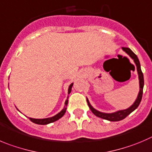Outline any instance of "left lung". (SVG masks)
Segmentation results:
<instances>
[{"label": "left lung", "instance_id": "left-lung-1", "mask_svg": "<svg viewBox=\"0 0 152 152\" xmlns=\"http://www.w3.org/2000/svg\"><path fill=\"white\" fill-rule=\"evenodd\" d=\"M121 49H122V50L124 51V52H125L126 53L134 60V63H135L136 66H137V73H138L139 76V83H140V91H139L138 96H137V99H136V100L134 101V103H133L129 108L126 109V110H118V111H116L115 112V113H102V112H100L98 111V110H95V109L94 108L93 106L91 105V103H89L88 99L86 98L89 108H90L91 111L96 116H97V117L105 119V120H108V121H118L125 118L128 115H130L132 112H134V110L138 107L140 102H141L142 97L143 87H144V78H143V73L141 70L140 61H139L137 55L132 52V50L126 47H122Z\"/></svg>", "mask_w": 152, "mask_h": 152}]
</instances>
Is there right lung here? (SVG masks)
<instances>
[{
    "instance_id": "1",
    "label": "right lung",
    "mask_w": 152,
    "mask_h": 152,
    "mask_svg": "<svg viewBox=\"0 0 152 152\" xmlns=\"http://www.w3.org/2000/svg\"><path fill=\"white\" fill-rule=\"evenodd\" d=\"M73 86V83H71V84L69 85V88H68V94H69V93L71 92L72 90V87ZM68 104V97L66 98V101H65L64 103V107L63 110L58 113V114H56L55 115L52 116V117L50 118H29V119L31 120L32 122L35 123L37 124H41V125H44V124H50V123L54 122V121H58V119H60L66 113V106Z\"/></svg>"
}]
</instances>
